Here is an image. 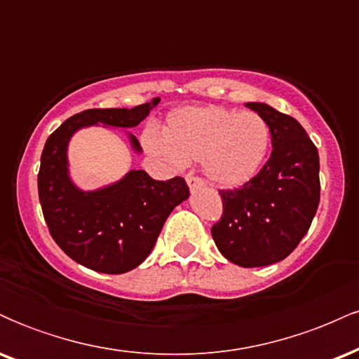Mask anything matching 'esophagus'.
I'll return each instance as SVG.
<instances>
[{"instance_id": "esophagus-1", "label": "esophagus", "mask_w": 359, "mask_h": 359, "mask_svg": "<svg viewBox=\"0 0 359 359\" xmlns=\"http://www.w3.org/2000/svg\"><path fill=\"white\" fill-rule=\"evenodd\" d=\"M185 180H187V185L191 189H201V187H204V180L201 179V177H196V175H192V174H189L187 177H185Z\"/></svg>"}]
</instances>
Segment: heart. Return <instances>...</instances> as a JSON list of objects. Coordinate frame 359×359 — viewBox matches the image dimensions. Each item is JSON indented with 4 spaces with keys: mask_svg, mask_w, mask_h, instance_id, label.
I'll return each instance as SVG.
<instances>
[{
    "mask_svg": "<svg viewBox=\"0 0 359 359\" xmlns=\"http://www.w3.org/2000/svg\"><path fill=\"white\" fill-rule=\"evenodd\" d=\"M143 145L172 165L203 162L204 174L221 187H238L253 179L265 162L270 128L257 113L221 106L179 109L165 131H148Z\"/></svg>",
    "mask_w": 359,
    "mask_h": 359,
    "instance_id": "obj_1",
    "label": "heart"
}]
</instances>
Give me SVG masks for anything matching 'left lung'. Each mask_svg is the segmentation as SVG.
Listing matches in <instances>:
<instances>
[{
    "instance_id": "left-lung-1",
    "label": "left lung",
    "mask_w": 359,
    "mask_h": 359,
    "mask_svg": "<svg viewBox=\"0 0 359 359\" xmlns=\"http://www.w3.org/2000/svg\"><path fill=\"white\" fill-rule=\"evenodd\" d=\"M266 121L270 158L253 179L219 191L222 216L211 234L217 250L245 269L287 258L306 236L320 197L319 154L300 123L263 102H246Z\"/></svg>"
}]
</instances>
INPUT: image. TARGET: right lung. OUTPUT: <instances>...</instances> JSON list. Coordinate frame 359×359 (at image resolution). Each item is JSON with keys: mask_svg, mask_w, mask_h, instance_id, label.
<instances>
[{"mask_svg": "<svg viewBox=\"0 0 359 359\" xmlns=\"http://www.w3.org/2000/svg\"><path fill=\"white\" fill-rule=\"evenodd\" d=\"M160 97L137 108L86 109L65 119L45 142L39 170V197L53 241L67 257L101 273L137 269L154 250L168 214L189 197L182 177L155 180L131 170L100 191L84 192L67 170V145L77 130L102 123L133 128L148 116ZM131 147L142 151L130 135Z\"/></svg>", "mask_w": 359, "mask_h": 359, "instance_id": "obj_1", "label": "right lung"}]
</instances>
